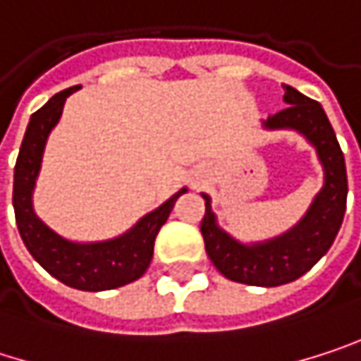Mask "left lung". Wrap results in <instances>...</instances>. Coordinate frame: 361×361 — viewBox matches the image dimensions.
I'll return each mask as SVG.
<instances>
[{"label": "left lung", "mask_w": 361, "mask_h": 361, "mask_svg": "<svg viewBox=\"0 0 361 361\" xmlns=\"http://www.w3.org/2000/svg\"><path fill=\"white\" fill-rule=\"evenodd\" d=\"M284 102L288 106L271 114L265 121V127H290L301 131L316 146L324 165V188L307 215L284 236L247 247L217 228L211 198L202 194L204 217L200 221V232L209 259L228 280L251 286L288 284L312 269L334 243L347 207L345 157L324 109L290 85H284Z\"/></svg>", "instance_id": "left-lung-1"}]
</instances>
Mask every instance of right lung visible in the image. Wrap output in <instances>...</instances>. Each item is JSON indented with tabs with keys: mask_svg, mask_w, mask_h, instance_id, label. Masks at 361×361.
<instances>
[{
	"mask_svg": "<svg viewBox=\"0 0 361 361\" xmlns=\"http://www.w3.org/2000/svg\"><path fill=\"white\" fill-rule=\"evenodd\" d=\"M77 90L79 85L62 90L60 94L49 98L47 104L33 112L14 167L12 202L20 238L37 263L71 288L98 293L125 286L144 276L152 261L157 234L185 188H181L165 204L142 217L127 234L114 240L75 245L54 234L33 213L31 194L39 173L45 140L62 114L64 100Z\"/></svg>",
	"mask_w": 361,
	"mask_h": 361,
	"instance_id": "right-lung-1",
	"label": "right lung"
}]
</instances>
